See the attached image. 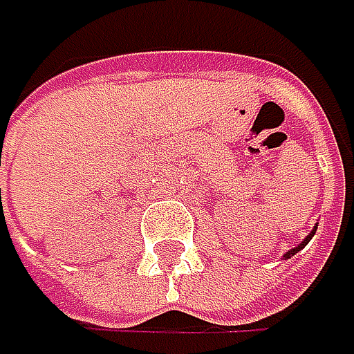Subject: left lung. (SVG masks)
Returning <instances> with one entry per match:
<instances>
[{"instance_id":"left-lung-1","label":"left lung","mask_w":354,"mask_h":354,"mask_svg":"<svg viewBox=\"0 0 354 354\" xmlns=\"http://www.w3.org/2000/svg\"><path fill=\"white\" fill-rule=\"evenodd\" d=\"M315 231H317V229H315ZM315 231H313V233H310V235H308V237H306V239H304V241H302V243H300L298 248H294V250H290V252H286V254H283V258H292L294 254H298V252H300V250H302V248H304V245H306V243L310 241V237L315 235Z\"/></svg>"}]
</instances>
